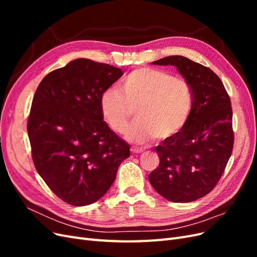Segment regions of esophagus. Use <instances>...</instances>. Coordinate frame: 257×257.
Instances as JSON below:
<instances>
[{"label":"esophagus","mask_w":257,"mask_h":257,"mask_svg":"<svg viewBox=\"0 0 257 257\" xmlns=\"http://www.w3.org/2000/svg\"><path fill=\"white\" fill-rule=\"evenodd\" d=\"M131 151H132V153L138 154V153L144 152V149H143V148H139V147H132L131 148Z\"/></svg>","instance_id":"esophagus-1"}]
</instances>
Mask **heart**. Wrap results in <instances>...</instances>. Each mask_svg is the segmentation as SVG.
<instances>
[{
	"label": "heart",
	"instance_id": "obj_1",
	"mask_svg": "<svg viewBox=\"0 0 257 257\" xmlns=\"http://www.w3.org/2000/svg\"><path fill=\"white\" fill-rule=\"evenodd\" d=\"M191 84L181 77L158 68L143 67L127 74L120 89L110 87L99 99L103 119L115 133H123L134 113L137 120L126 131L133 143H146L155 136L167 139L180 132L193 110Z\"/></svg>",
	"mask_w": 257,
	"mask_h": 257
}]
</instances>
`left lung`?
Returning <instances> with one entry per match:
<instances>
[{"label":"left lung","mask_w":257,"mask_h":257,"mask_svg":"<svg viewBox=\"0 0 257 257\" xmlns=\"http://www.w3.org/2000/svg\"><path fill=\"white\" fill-rule=\"evenodd\" d=\"M153 64L176 66L191 84L194 105L184 127L155 148L160 165L149 181L167 200L189 203L214 189L231 155L230 98L213 71L188 58L170 56Z\"/></svg>","instance_id":"left-lung-1"}]
</instances>
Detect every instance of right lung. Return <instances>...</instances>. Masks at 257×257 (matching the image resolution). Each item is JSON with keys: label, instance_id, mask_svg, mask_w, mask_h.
<instances>
[{"label": "right lung", "instance_id": "add662e5", "mask_svg": "<svg viewBox=\"0 0 257 257\" xmlns=\"http://www.w3.org/2000/svg\"><path fill=\"white\" fill-rule=\"evenodd\" d=\"M120 68L77 59L41 81L28 118L37 173L65 203L87 206L109 190L128 145L103 120L99 99Z\"/></svg>", "mask_w": 257, "mask_h": 257}]
</instances>
